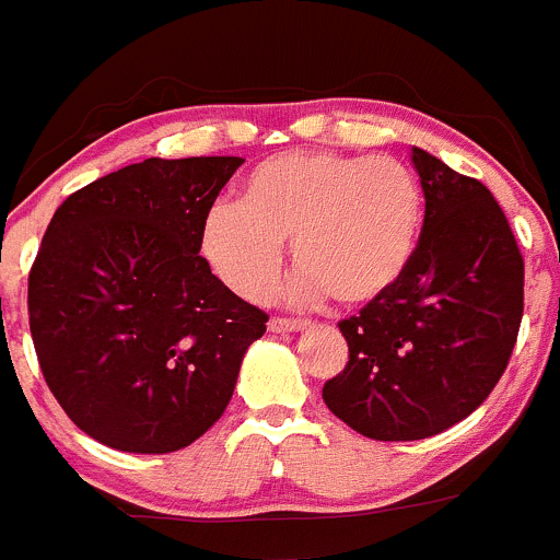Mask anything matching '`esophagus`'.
<instances>
[{
    "instance_id": "obj_1",
    "label": "esophagus",
    "mask_w": 560,
    "mask_h": 560,
    "mask_svg": "<svg viewBox=\"0 0 560 560\" xmlns=\"http://www.w3.org/2000/svg\"><path fill=\"white\" fill-rule=\"evenodd\" d=\"M307 328V320H299V318H272L269 320V331L275 334H285V331H304Z\"/></svg>"
}]
</instances>
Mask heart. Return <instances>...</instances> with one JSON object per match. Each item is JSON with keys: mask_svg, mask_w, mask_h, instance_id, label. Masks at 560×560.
I'll use <instances>...</instances> for the list:
<instances>
[{"mask_svg": "<svg viewBox=\"0 0 560 560\" xmlns=\"http://www.w3.org/2000/svg\"><path fill=\"white\" fill-rule=\"evenodd\" d=\"M420 188L388 155L280 153L240 188V205H215L196 247L218 280L245 299L272 291L291 240L304 299L328 293L364 307L405 278L420 234Z\"/></svg>", "mask_w": 560, "mask_h": 560, "instance_id": "b5f03b06", "label": "heart"}]
</instances>
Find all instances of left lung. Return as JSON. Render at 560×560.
Instances as JSON below:
<instances>
[{
	"label": "left lung",
	"instance_id": "8db88e82",
	"mask_svg": "<svg viewBox=\"0 0 560 560\" xmlns=\"http://www.w3.org/2000/svg\"><path fill=\"white\" fill-rule=\"evenodd\" d=\"M425 196L405 278L339 320L348 364L323 401L369 440H425L475 412L510 364L523 318V256L493 194L412 151Z\"/></svg>",
	"mask_w": 560,
	"mask_h": 560
}]
</instances>
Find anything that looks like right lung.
Instances as JSON below:
<instances>
[{"label": "right lung", "instance_id": "1", "mask_svg": "<svg viewBox=\"0 0 560 560\" xmlns=\"http://www.w3.org/2000/svg\"><path fill=\"white\" fill-rule=\"evenodd\" d=\"M237 155L145 159L69 194L28 272L39 369L80 431L172 453L223 415L269 315L229 291L196 237Z\"/></svg>", "mask_w": 560, "mask_h": 560}]
</instances>
